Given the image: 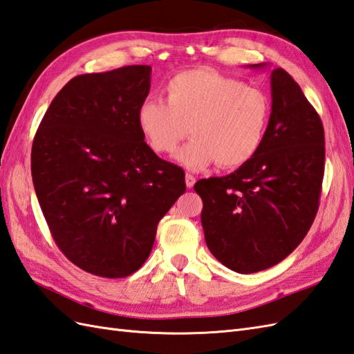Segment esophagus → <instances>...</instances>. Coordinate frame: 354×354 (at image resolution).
<instances>
[{"mask_svg":"<svg viewBox=\"0 0 354 354\" xmlns=\"http://www.w3.org/2000/svg\"><path fill=\"white\" fill-rule=\"evenodd\" d=\"M194 183H196V178H194L193 175H190V174H187V175H185V185H187L188 188H193Z\"/></svg>","mask_w":354,"mask_h":354,"instance_id":"34e87169","label":"esophagus"}]
</instances>
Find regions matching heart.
Masks as SVG:
<instances>
[{
	"instance_id": "b5f03b06",
	"label": "heart",
	"mask_w": 354,
	"mask_h": 354,
	"mask_svg": "<svg viewBox=\"0 0 354 354\" xmlns=\"http://www.w3.org/2000/svg\"><path fill=\"white\" fill-rule=\"evenodd\" d=\"M166 97L140 104L138 128L152 149L164 155L174 153L192 131L194 138L176 155L187 169L203 170L214 162L240 167L264 143L270 97L241 80L209 69L185 71L169 80Z\"/></svg>"
}]
</instances>
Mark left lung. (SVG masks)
Returning a JSON list of instances; mask_svg holds the SVG:
<instances>
[{
	"instance_id": "obj_1",
	"label": "left lung",
	"mask_w": 354,
	"mask_h": 354,
	"mask_svg": "<svg viewBox=\"0 0 354 354\" xmlns=\"http://www.w3.org/2000/svg\"><path fill=\"white\" fill-rule=\"evenodd\" d=\"M270 86L271 118L258 153L232 174L194 184L209 252L241 274L279 264L301 243L317 216L324 176L318 113L282 68L271 71Z\"/></svg>"
}]
</instances>
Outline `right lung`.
Listing matches in <instances>:
<instances>
[{"instance_id":"1","label":"right lung","mask_w":354,"mask_h":354,"mask_svg":"<svg viewBox=\"0 0 354 354\" xmlns=\"http://www.w3.org/2000/svg\"><path fill=\"white\" fill-rule=\"evenodd\" d=\"M151 66L72 78L53 100L31 149L49 231L87 273L125 277L149 257L158 221L185 192L184 170L145 142L137 111Z\"/></svg>"}]
</instances>
